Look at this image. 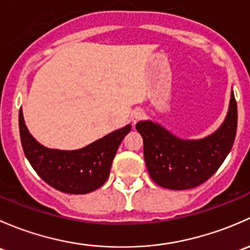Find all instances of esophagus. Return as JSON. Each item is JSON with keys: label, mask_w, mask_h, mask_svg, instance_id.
I'll return each mask as SVG.
<instances>
[{"label": "esophagus", "mask_w": 250, "mask_h": 250, "mask_svg": "<svg viewBox=\"0 0 250 250\" xmlns=\"http://www.w3.org/2000/svg\"><path fill=\"white\" fill-rule=\"evenodd\" d=\"M143 118H144V112H142V110H135V112L132 113V115H131V122H132L133 124H136L137 122L142 120Z\"/></svg>", "instance_id": "1"}]
</instances>
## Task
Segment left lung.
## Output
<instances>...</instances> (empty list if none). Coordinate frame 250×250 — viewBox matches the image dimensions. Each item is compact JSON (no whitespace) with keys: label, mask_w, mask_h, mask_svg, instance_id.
<instances>
[{"label":"left lung","mask_w":250,"mask_h":250,"mask_svg":"<svg viewBox=\"0 0 250 250\" xmlns=\"http://www.w3.org/2000/svg\"><path fill=\"white\" fill-rule=\"evenodd\" d=\"M136 128L143 137L151 179L166 189H192L209 179L230 153L237 131V102L232 92L224 124L200 141L179 140L153 122H140Z\"/></svg>","instance_id":"left-lung-1"}]
</instances>
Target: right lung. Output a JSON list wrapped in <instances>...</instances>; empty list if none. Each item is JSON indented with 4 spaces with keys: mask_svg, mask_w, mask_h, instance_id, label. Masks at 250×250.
<instances>
[{
    "mask_svg": "<svg viewBox=\"0 0 250 250\" xmlns=\"http://www.w3.org/2000/svg\"><path fill=\"white\" fill-rule=\"evenodd\" d=\"M20 140L25 156L47 184L66 194H86L99 189L109 176L113 159L131 125L104 136L79 150H55L40 144L30 135L19 110Z\"/></svg>",
    "mask_w": 250,
    "mask_h": 250,
    "instance_id": "add662e5",
    "label": "right lung"
}]
</instances>
